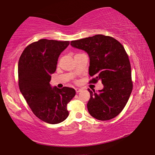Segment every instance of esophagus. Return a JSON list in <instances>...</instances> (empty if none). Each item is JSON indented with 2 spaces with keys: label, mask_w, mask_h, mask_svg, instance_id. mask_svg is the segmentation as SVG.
Segmentation results:
<instances>
[{
  "label": "esophagus",
  "mask_w": 155,
  "mask_h": 155,
  "mask_svg": "<svg viewBox=\"0 0 155 155\" xmlns=\"http://www.w3.org/2000/svg\"><path fill=\"white\" fill-rule=\"evenodd\" d=\"M82 90V89H80V88H78V87H77V88H75V92H77V93H78V92H80V91Z\"/></svg>",
  "instance_id": "obj_1"
}]
</instances>
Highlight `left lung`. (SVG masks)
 <instances>
[{"label": "left lung", "instance_id": "1", "mask_svg": "<svg viewBox=\"0 0 155 155\" xmlns=\"http://www.w3.org/2000/svg\"><path fill=\"white\" fill-rule=\"evenodd\" d=\"M71 45L87 53L89 74L94 77L90 82L101 80L104 85L98 92L88 89L89 113L100 120L115 118L124 109L133 90L130 63L124 47L114 38L101 35L72 41Z\"/></svg>", "mask_w": 155, "mask_h": 155}]
</instances>
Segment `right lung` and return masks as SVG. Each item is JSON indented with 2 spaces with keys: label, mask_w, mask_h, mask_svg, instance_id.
Instances as JSON below:
<instances>
[{
  "label": "right lung",
  "mask_w": 155,
  "mask_h": 155,
  "mask_svg": "<svg viewBox=\"0 0 155 155\" xmlns=\"http://www.w3.org/2000/svg\"><path fill=\"white\" fill-rule=\"evenodd\" d=\"M69 44V41L40 39L27 46L19 59L20 92L35 115L50 124L66 119L67 104L75 95L73 88H52L50 84L58 57Z\"/></svg>",
  "instance_id": "1"
}]
</instances>
